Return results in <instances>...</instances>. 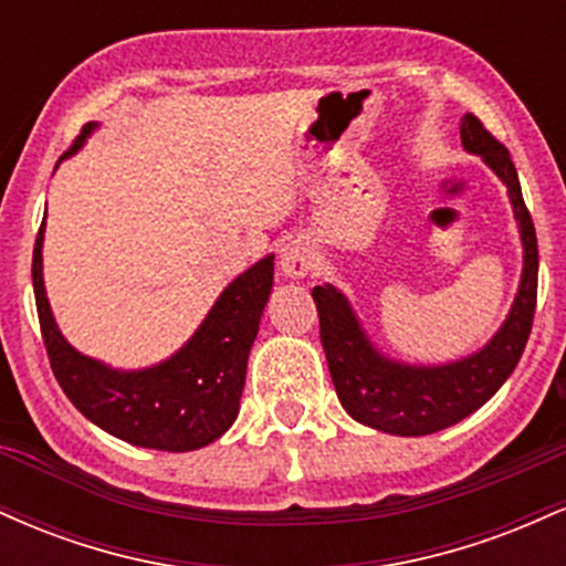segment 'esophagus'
Returning <instances> with one entry per match:
<instances>
[{
    "instance_id": "34e87169",
    "label": "esophagus",
    "mask_w": 566,
    "mask_h": 566,
    "mask_svg": "<svg viewBox=\"0 0 566 566\" xmlns=\"http://www.w3.org/2000/svg\"><path fill=\"white\" fill-rule=\"evenodd\" d=\"M279 269L290 279L308 276L311 269H314V255H311L308 244L301 242V239H292V242L284 244L279 250Z\"/></svg>"
}]
</instances>
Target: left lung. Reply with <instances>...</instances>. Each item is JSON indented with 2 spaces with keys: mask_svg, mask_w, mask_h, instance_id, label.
Instances as JSON below:
<instances>
[{
  "mask_svg": "<svg viewBox=\"0 0 566 566\" xmlns=\"http://www.w3.org/2000/svg\"><path fill=\"white\" fill-rule=\"evenodd\" d=\"M465 151L482 157L509 188L513 218L524 247V269L503 327L476 354L450 365H405L373 346L354 308L333 284L314 287L319 335L340 405L354 420L396 437H426L450 428L486 405L516 369L527 346L537 303V237L524 205L509 148L473 114L460 122Z\"/></svg>",
  "mask_w": 566,
  "mask_h": 566,
  "instance_id": "obj_1",
  "label": "left lung"
}]
</instances>
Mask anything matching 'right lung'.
I'll return each instance as SVG.
<instances>
[{
	"label": "right lung",
	"instance_id": "1",
	"mask_svg": "<svg viewBox=\"0 0 566 566\" xmlns=\"http://www.w3.org/2000/svg\"><path fill=\"white\" fill-rule=\"evenodd\" d=\"M95 127V122L84 125L69 154ZM42 242L44 220L31 276L50 367L71 405L112 437L148 450L191 452L223 437L239 415L247 356L274 287V255H265L233 279L197 333L170 359L146 369H114L80 354L57 329L44 292Z\"/></svg>",
	"mask_w": 566,
	"mask_h": 566
}]
</instances>
